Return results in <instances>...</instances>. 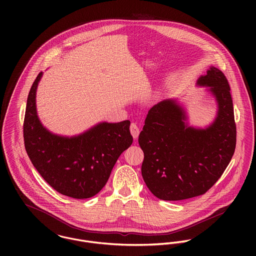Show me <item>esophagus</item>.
I'll list each match as a JSON object with an SVG mask.
<instances>
[{
    "instance_id": "1",
    "label": "esophagus",
    "mask_w": 256,
    "mask_h": 256,
    "mask_svg": "<svg viewBox=\"0 0 256 256\" xmlns=\"http://www.w3.org/2000/svg\"><path fill=\"white\" fill-rule=\"evenodd\" d=\"M130 132H131L133 138L136 139L139 136V134H140L139 126L136 123H131V125H130Z\"/></svg>"
}]
</instances>
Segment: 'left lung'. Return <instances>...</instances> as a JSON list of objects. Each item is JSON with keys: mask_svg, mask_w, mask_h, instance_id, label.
I'll return each instance as SVG.
<instances>
[{"mask_svg": "<svg viewBox=\"0 0 256 256\" xmlns=\"http://www.w3.org/2000/svg\"><path fill=\"white\" fill-rule=\"evenodd\" d=\"M210 86L218 115L207 129L185 125V112L174 100L148 110L139 145L144 152L142 176L162 200L178 201L205 194L230 164L236 144L230 88L226 76L211 67L197 82Z\"/></svg>", "mask_w": 256, "mask_h": 256, "instance_id": "obj_1", "label": "left lung"}]
</instances>
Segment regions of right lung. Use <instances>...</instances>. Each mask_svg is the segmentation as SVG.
I'll list each match as a JSON object with an SVG mask.
<instances>
[{
  "label": "right lung",
  "instance_id": "right-lung-1",
  "mask_svg": "<svg viewBox=\"0 0 256 256\" xmlns=\"http://www.w3.org/2000/svg\"><path fill=\"white\" fill-rule=\"evenodd\" d=\"M41 76L38 74L28 98L26 150L40 176L57 192L74 199L92 197L106 184L119 156L133 142L130 121L104 122L72 138L51 134L37 117L36 94Z\"/></svg>",
  "mask_w": 256,
  "mask_h": 256
}]
</instances>
